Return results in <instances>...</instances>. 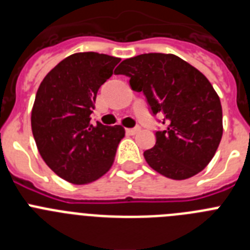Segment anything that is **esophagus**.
I'll list each match as a JSON object with an SVG mask.
<instances>
[{
  "label": "esophagus",
  "mask_w": 250,
  "mask_h": 250,
  "mask_svg": "<svg viewBox=\"0 0 250 250\" xmlns=\"http://www.w3.org/2000/svg\"><path fill=\"white\" fill-rule=\"evenodd\" d=\"M140 131V127L136 126V127H131V129H126V134H129V135H135L136 132Z\"/></svg>",
  "instance_id": "34e87169"
}]
</instances>
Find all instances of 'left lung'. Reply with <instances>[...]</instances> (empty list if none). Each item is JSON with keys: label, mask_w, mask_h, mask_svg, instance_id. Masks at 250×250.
I'll list each match as a JSON object with an SVG mask.
<instances>
[{"label": "left lung", "mask_w": 250, "mask_h": 250, "mask_svg": "<svg viewBox=\"0 0 250 250\" xmlns=\"http://www.w3.org/2000/svg\"><path fill=\"white\" fill-rule=\"evenodd\" d=\"M116 75L143 92L152 115L164 114L167 129L144 151L150 167L174 180L200 173L213 159L223 135L219 96L207 77L173 54H143L124 60Z\"/></svg>", "instance_id": "left-lung-1"}]
</instances>
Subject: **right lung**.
<instances>
[{
    "label": "right lung",
    "instance_id": "1",
    "mask_svg": "<svg viewBox=\"0 0 250 250\" xmlns=\"http://www.w3.org/2000/svg\"><path fill=\"white\" fill-rule=\"evenodd\" d=\"M119 57L79 52L57 63L45 76L31 112L40 155L60 178L83 185L98 180L114 163L125 130L91 124L100 86L110 79Z\"/></svg>",
    "mask_w": 250,
    "mask_h": 250
}]
</instances>
